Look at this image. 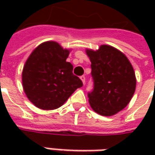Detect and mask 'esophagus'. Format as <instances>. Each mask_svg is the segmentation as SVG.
Wrapping results in <instances>:
<instances>
[{"mask_svg": "<svg viewBox=\"0 0 155 155\" xmlns=\"http://www.w3.org/2000/svg\"><path fill=\"white\" fill-rule=\"evenodd\" d=\"M81 80L82 81V82H83V84H84V83H85V76H84V75H81Z\"/></svg>", "mask_w": 155, "mask_h": 155, "instance_id": "esophagus-1", "label": "esophagus"}]
</instances>
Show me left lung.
Here are the masks:
<instances>
[{
	"instance_id": "left-lung-1",
	"label": "left lung",
	"mask_w": 155,
	"mask_h": 155,
	"mask_svg": "<svg viewBox=\"0 0 155 155\" xmlns=\"http://www.w3.org/2000/svg\"><path fill=\"white\" fill-rule=\"evenodd\" d=\"M91 61L94 89L88 93L91 108L104 116L114 115L130 103L136 87L133 66L124 54L110 45L86 50Z\"/></svg>"
}]
</instances>
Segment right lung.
<instances>
[{"mask_svg":"<svg viewBox=\"0 0 155 155\" xmlns=\"http://www.w3.org/2000/svg\"><path fill=\"white\" fill-rule=\"evenodd\" d=\"M70 51L57 42L46 41L35 48L22 71V84L26 96L41 110L61 107L83 83L73 74V65L66 62Z\"/></svg>","mask_w":155,"mask_h":155,"instance_id":"right-lung-1","label":"right lung"}]
</instances>
